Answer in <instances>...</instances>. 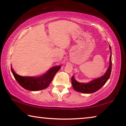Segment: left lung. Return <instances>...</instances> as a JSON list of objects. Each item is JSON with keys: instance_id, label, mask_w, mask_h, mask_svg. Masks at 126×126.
<instances>
[{"instance_id": "1", "label": "left lung", "mask_w": 126, "mask_h": 126, "mask_svg": "<svg viewBox=\"0 0 126 126\" xmlns=\"http://www.w3.org/2000/svg\"><path fill=\"white\" fill-rule=\"evenodd\" d=\"M110 65L107 70L106 73L103 76L101 77L92 80L90 82L87 83H83L78 82L74 78V76H73L71 79L72 84L73 88L76 91L83 93H92L99 90L100 88H101L105 84L107 81L110 78L112 70V52L111 48H110Z\"/></svg>"}]
</instances>
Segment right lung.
Instances as JSON below:
<instances>
[{"label":"right lung","mask_w":126,"mask_h":126,"mask_svg":"<svg viewBox=\"0 0 126 126\" xmlns=\"http://www.w3.org/2000/svg\"><path fill=\"white\" fill-rule=\"evenodd\" d=\"M61 65L55 66L51 68L45 74L38 77H22L15 73L12 67L11 70L15 79L23 88L29 91H35L42 90L48 87L54 78L55 74L61 69Z\"/></svg>","instance_id":"add662e5"}]
</instances>
